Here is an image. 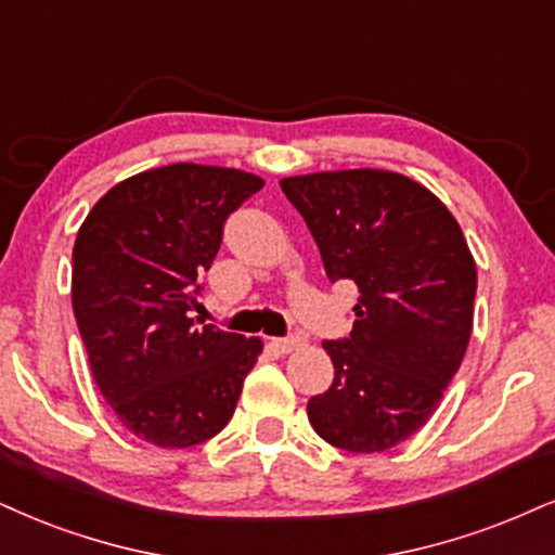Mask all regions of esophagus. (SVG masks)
<instances>
[{"label":"esophagus","mask_w":555,"mask_h":555,"mask_svg":"<svg viewBox=\"0 0 555 555\" xmlns=\"http://www.w3.org/2000/svg\"><path fill=\"white\" fill-rule=\"evenodd\" d=\"M272 345H275L283 354H291V352H296V350H300V347H304V339H300V337H283V339H272Z\"/></svg>","instance_id":"obj_1"}]
</instances>
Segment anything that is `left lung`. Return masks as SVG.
Here are the masks:
<instances>
[{
  "label": "left lung",
  "mask_w": 555,
  "mask_h": 555,
  "mask_svg": "<svg viewBox=\"0 0 555 555\" xmlns=\"http://www.w3.org/2000/svg\"><path fill=\"white\" fill-rule=\"evenodd\" d=\"M326 275L354 280L350 337L324 341L334 383L309 401L319 437L383 453L427 424L474 330L476 262L448 205L412 177L337 169L280 180Z\"/></svg>",
  "instance_id": "obj_1"
}]
</instances>
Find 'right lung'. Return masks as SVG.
Instances as JSON below:
<instances>
[{
    "label": "right lung",
    "instance_id": "1",
    "mask_svg": "<svg viewBox=\"0 0 555 555\" xmlns=\"http://www.w3.org/2000/svg\"><path fill=\"white\" fill-rule=\"evenodd\" d=\"M262 184L242 169L167 164L115 184L79 225L74 317L102 399L139 440L193 448L234 414L262 339L188 311L223 221Z\"/></svg>",
    "mask_w": 555,
    "mask_h": 555
}]
</instances>
